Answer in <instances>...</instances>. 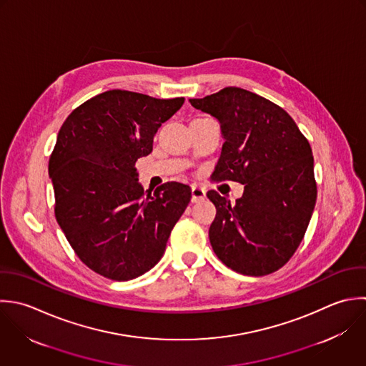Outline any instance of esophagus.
Instances as JSON below:
<instances>
[{
  "instance_id": "1",
  "label": "esophagus",
  "mask_w": 366,
  "mask_h": 366,
  "mask_svg": "<svg viewBox=\"0 0 366 366\" xmlns=\"http://www.w3.org/2000/svg\"><path fill=\"white\" fill-rule=\"evenodd\" d=\"M191 194H192V198H191V199H192V202L202 201V199L207 197L205 189H204V188H201V187H197V185H194V187H192Z\"/></svg>"
}]
</instances>
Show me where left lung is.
<instances>
[{
	"label": "left lung",
	"instance_id": "obj_1",
	"mask_svg": "<svg viewBox=\"0 0 366 366\" xmlns=\"http://www.w3.org/2000/svg\"><path fill=\"white\" fill-rule=\"evenodd\" d=\"M189 102L221 124L225 142L211 178L245 185L235 204L217 191L207 194L217 208L209 227L214 252L242 275L278 271L300 247L315 208L308 139L287 111L242 88Z\"/></svg>",
	"mask_w": 366,
	"mask_h": 366
}]
</instances>
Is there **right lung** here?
Segmentation results:
<instances>
[{
  "mask_svg": "<svg viewBox=\"0 0 366 366\" xmlns=\"http://www.w3.org/2000/svg\"><path fill=\"white\" fill-rule=\"evenodd\" d=\"M184 101L105 91L75 108L58 132L48 164L55 218L78 258L105 278L129 281L155 267L191 201L179 182L144 191L135 168Z\"/></svg>",
  "mask_w": 366,
  "mask_h": 366,
  "instance_id": "obj_1",
  "label": "right lung"
}]
</instances>
